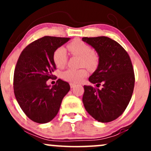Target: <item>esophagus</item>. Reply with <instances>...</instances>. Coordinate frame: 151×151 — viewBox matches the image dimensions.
<instances>
[{
	"mask_svg": "<svg viewBox=\"0 0 151 151\" xmlns=\"http://www.w3.org/2000/svg\"><path fill=\"white\" fill-rule=\"evenodd\" d=\"M75 86H76V84H74V83H70V87L72 88H72H74Z\"/></svg>",
	"mask_w": 151,
	"mask_h": 151,
	"instance_id": "1",
	"label": "esophagus"
}]
</instances>
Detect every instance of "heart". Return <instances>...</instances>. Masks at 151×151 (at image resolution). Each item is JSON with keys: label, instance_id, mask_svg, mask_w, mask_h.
Masks as SVG:
<instances>
[{"label": "heart", "instance_id": "obj_1", "mask_svg": "<svg viewBox=\"0 0 151 151\" xmlns=\"http://www.w3.org/2000/svg\"><path fill=\"white\" fill-rule=\"evenodd\" d=\"M67 49L71 54L77 55L81 58V65L86 66L89 69L93 70L97 67L99 63V57L93 51L92 48L86 42L80 40H75L67 45ZM53 61L58 68L62 69L65 67L67 62V54L66 50L60 47L55 51L53 54ZM87 75L86 69L81 68L79 70H69L62 72V77L65 81L72 83H79Z\"/></svg>", "mask_w": 151, "mask_h": 151}]
</instances>
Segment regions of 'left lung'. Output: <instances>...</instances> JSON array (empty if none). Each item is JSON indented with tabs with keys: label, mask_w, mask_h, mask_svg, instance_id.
<instances>
[{
	"label": "left lung",
	"mask_w": 151,
	"mask_h": 151,
	"mask_svg": "<svg viewBox=\"0 0 151 151\" xmlns=\"http://www.w3.org/2000/svg\"><path fill=\"white\" fill-rule=\"evenodd\" d=\"M98 53L97 69L89 81L96 86H84L82 101L86 111L96 121L108 123L124 112L132 96L135 75L129 54L111 38L83 37Z\"/></svg>",
	"instance_id": "obj_1"
}]
</instances>
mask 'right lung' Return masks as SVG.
Listing matches in <instances>:
<instances>
[{
    "label": "right lung",
    "mask_w": 151,
    "mask_h": 151,
    "mask_svg": "<svg viewBox=\"0 0 151 151\" xmlns=\"http://www.w3.org/2000/svg\"><path fill=\"white\" fill-rule=\"evenodd\" d=\"M70 40L45 36L28 45L19 57L13 77L14 93L22 111L34 122L52 120L70 91V84L60 79L52 87L47 84L56 70L54 52Z\"/></svg>",
    "instance_id": "right-lung-1"
}]
</instances>
